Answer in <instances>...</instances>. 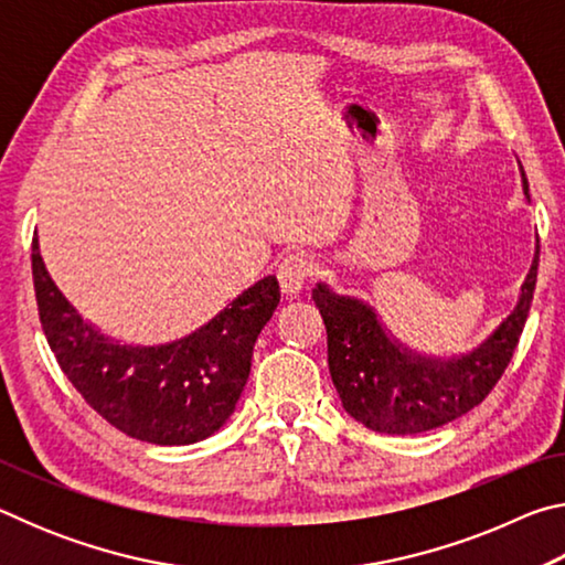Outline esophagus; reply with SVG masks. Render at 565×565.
Segmentation results:
<instances>
[{
    "instance_id": "obj_1",
    "label": "esophagus",
    "mask_w": 565,
    "mask_h": 565,
    "mask_svg": "<svg viewBox=\"0 0 565 565\" xmlns=\"http://www.w3.org/2000/svg\"><path fill=\"white\" fill-rule=\"evenodd\" d=\"M313 271H317V264H313L309 256L289 254L279 264V269H276V276H279L281 291L286 296H296V294H301V289L306 286V281L311 279Z\"/></svg>"
}]
</instances>
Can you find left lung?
<instances>
[{
  "instance_id": "obj_1",
  "label": "left lung",
  "mask_w": 565,
  "mask_h": 565,
  "mask_svg": "<svg viewBox=\"0 0 565 565\" xmlns=\"http://www.w3.org/2000/svg\"><path fill=\"white\" fill-rule=\"evenodd\" d=\"M521 177L529 196L523 167ZM539 254L535 238L531 271L511 317L476 351L448 361L411 353L388 337L371 306L319 284L311 299L327 323L329 371L347 414L371 431L408 436L431 431L481 404L519 347L539 276Z\"/></svg>"
}]
</instances>
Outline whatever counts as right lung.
<instances>
[{
    "instance_id": "add662e5",
    "label": "right lung",
    "mask_w": 565,
    "mask_h": 565,
    "mask_svg": "<svg viewBox=\"0 0 565 565\" xmlns=\"http://www.w3.org/2000/svg\"><path fill=\"white\" fill-rule=\"evenodd\" d=\"M36 309L56 363L114 428L157 446L212 436L234 414L254 343L281 299L276 276L256 281L222 313L167 347H119L94 331L56 289L32 238Z\"/></svg>"
}]
</instances>
